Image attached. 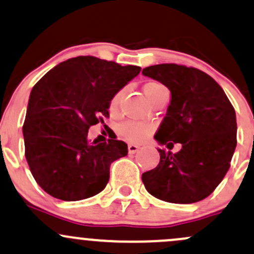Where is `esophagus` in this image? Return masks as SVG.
I'll use <instances>...</instances> for the list:
<instances>
[{"label": "esophagus", "mask_w": 254, "mask_h": 254, "mask_svg": "<svg viewBox=\"0 0 254 254\" xmlns=\"http://www.w3.org/2000/svg\"><path fill=\"white\" fill-rule=\"evenodd\" d=\"M127 151H129L130 154H134V153H136V152L138 151V146L129 145V146H127Z\"/></svg>", "instance_id": "esophagus-1"}]
</instances>
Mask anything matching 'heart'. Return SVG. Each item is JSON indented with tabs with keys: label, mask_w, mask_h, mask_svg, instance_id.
<instances>
[{
	"label": "heart",
	"mask_w": 254,
	"mask_h": 254,
	"mask_svg": "<svg viewBox=\"0 0 254 254\" xmlns=\"http://www.w3.org/2000/svg\"><path fill=\"white\" fill-rule=\"evenodd\" d=\"M163 90H167L161 82L157 81H149L147 84H145L143 86V92L145 96L147 97V100L151 102L159 92H162ZM120 96L122 92H117L113 97L109 101V111L113 113L117 111L120 101ZM153 125L147 124V123H137V122H123L118 125V132L124 140L129 141L131 143H141L146 140V138L151 136L153 132Z\"/></svg>",
	"instance_id": "b5f03b06"
}]
</instances>
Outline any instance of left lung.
<instances>
[{
	"label": "left lung",
	"mask_w": 254,
	"mask_h": 254,
	"mask_svg": "<svg viewBox=\"0 0 254 254\" xmlns=\"http://www.w3.org/2000/svg\"><path fill=\"white\" fill-rule=\"evenodd\" d=\"M142 74L172 93L154 138L168 147L174 142L183 146L176 153L158 149L161 161L143 173V185L152 196L170 203L204 199L230 168L237 143L234 107L220 85L199 69L165 63L147 66Z\"/></svg>",
	"instance_id": "left-lung-1"
}]
</instances>
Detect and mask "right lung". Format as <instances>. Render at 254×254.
Wrapping results in <instances>:
<instances>
[{"label": "right lung", "mask_w": 254, "mask_h": 254, "mask_svg": "<svg viewBox=\"0 0 254 254\" xmlns=\"http://www.w3.org/2000/svg\"><path fill=\"white\" fill-rule=\"evenodd\" d=\"M141 68L79 56L45 74L29 97L23 125L25 158L36 183L62 201L100 193L112 162L127 154L124 141L89 142L90 127L108 118L111 98Z\"/></svg>", "instance_id": "obj_1"}]
</instances>
